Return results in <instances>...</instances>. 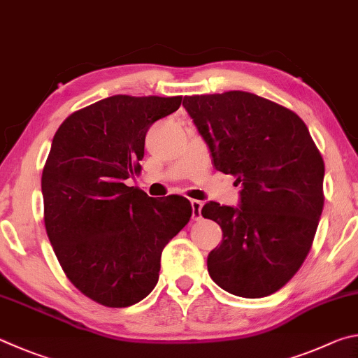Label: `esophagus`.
<instances>
[{
	"label": "esophagus",
	"mask_w": 358,
	"mask_h": 358,
	"mask_svg": "<svg viewBox=\"0 0 358 358\" xmlns=\"http://www.w3.org/2000/svg\"><path fill=\"white\" fill-rule=\"evenodd\" d=\"M192 218L193 220H199L201 218V208L203 203L198 201V199H192Z\"/></svg>",
	"instance_id": "34e87169"
}]
</instances>
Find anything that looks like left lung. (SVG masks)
<instances>
[{
  "label": "left lung",
  "mask_w": 358,
  "mask_h": 358,
  "mask_svg": "<svg viewBox=\"0 0 358 358\" xmlns=\"http://www.w3.org/2000/svg\"><path fill=\"white\" fill-rule=\"evenodd\" d=\"M217 171L236 176L239 206L209 201L220 224L208 256L210 278L234 296L281 289L303 264L324 208V160L296 113L252 92L184 97Z\"/></svg>",
  "instance_id": "obj_1"
}]
</instances>
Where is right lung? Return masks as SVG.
I'll return each mask as SVG.
<instances>
[{
	"label": "right lung",
	"mask_w": 358,
	"mask_h": 358,
	"mask_svg": "<svg viewBox=\"0 0 358 358\" xmlns=\"http://www.w3.org/2000/svg\"><path fill=\"white\" fill-rule=\"evenodd\" d=\"M182 97L113 96L59 125L42 173L43 222L62 271L86 297L135 305L159 281L166 243L189 223L184 196L150 198L125 180L141 169L150 125Z\"/></svg>",
	"instance_id": "obj_1"
}]
</instances>
